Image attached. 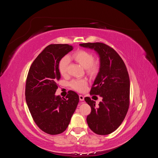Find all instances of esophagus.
<instances>
[{
	"label": "esophagus",
	"instance_id": "1",
	"mask_svg": "<svg viewBox=\"0 0 158 158\" xmlns=\"http://www.w3.org/2000/svg\"><path fill=\"white\" fill-rule=\"evenodd\" d=\"M79 99H80V102H82L84 100V97L82 95H79Z\"/></svg>",
	"mask_w": 158,
	"mask_h": 158
}]
</instances>
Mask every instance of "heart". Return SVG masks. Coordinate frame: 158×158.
<instances>
[{
  "label": "heart",
  "mask_w": 158,
  "mask_h": 158,
  "mask_svg": "<svg viewBox=\"0 0 158 158\" xmlns=\"http://www.w3.org/2000/svg\"><path fill=\"white\" fill-rule=\"evenodd\" d=\"M73 58L86 69L90 74H95L98 73L99 69V62L98 60H93L94 56L91 52L85 51L80 50L76 51L73 55ZM70 59L68 56H64L59 62V69L60 73L65 76L67 74V67L69 64ZM88 82L86 80H74L71 82V87L78 92H83L87 86Z\"/></svg>",
  "instance_id": "1"
}]
</instances>
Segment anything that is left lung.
Wrapping results in <instances>:
<instances>
[{
    "label": "left lung",
    "instance_id": "obj_1",
    "mask_svg": "<svg viewBox=\"0 0 158 158\" xmlns=\"http://www.w3.org/2000/svg\"><path fill=\"white\" fill-rule=\"evenodd\" d=\"M94 50L99 58V69L90 94L102 98L98 106L89 98L85 101L92 109L87 117L89 128L99 135H107L121 125L128 111L130 80L126 66L117 52L102 43L81 44Z\"/></svg>",
    "mask_w": 158,
    "mask_h": 158
}]
</instances>
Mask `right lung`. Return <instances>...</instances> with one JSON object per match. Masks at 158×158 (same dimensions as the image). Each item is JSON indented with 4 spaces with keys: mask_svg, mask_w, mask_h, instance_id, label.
Segmentation results:
<instances>
[{
    "mask_svg": "<svg viewBox=\"0 0 158 158\" xmlns=\"http://www.w3.org/2000/svg\"><path fill=\"white\" fill-rule=\"evenodd\" d=\"M73 49L68 44H51L46 47L33 62L26 84L27 106L36 125L51 135L63 132L79 102V96L69 91L66 98L56 95L60 78L59 62Z\"/></svg>",
    "mask_w": 158,
    "mask_h": 158,
    "instance_id": "1",
    "label": "right lung"
}]
</instances>
